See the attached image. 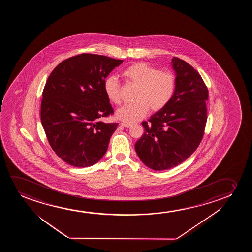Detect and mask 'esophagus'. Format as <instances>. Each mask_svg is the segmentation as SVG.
Wrapping results in <instances>:
<instances>
[{
	"instance_id": "34e87169",
	"label": "esophagus",
	"mask_w": 252,
	"mask_h": 252,
	"mask_svg": "<svg viewBox=\"0 0 252 252\" xmlns=\"http://www.w3.org/2000/svg\"><path fill=\"white\" fill-rule=\"evenodd\" d=\"M121 126H124V127L126 128H129L131 126V124H127V123H125V122H121Z\"/></svg>"
}]
</instances>
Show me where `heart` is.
I'll return each mask as SVG.
<instances>
[{
	"label": "heart",
	"instance_id": "1",
	"mask_svg": "<svg viewBox=\"0 0 252 252\" xmlns=\"http://www.w3.org/2000/svg\"><path fill=\"white\" fill-rule=\"evenodd\" d=\"M128 83L138 86L135 94L136 102L121 107L116 117L125 123L131 124L140 121L152 111L162 110L172 100L176 92V77L169 70H160L147 63H132L123 71ZM104 92L108 100L115 105L121 103V85L114 76L104 81Z\"/></svg>",
	"mask_w": 252,
	"mask_h": 252
}]
</instances>
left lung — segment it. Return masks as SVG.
Segmentation results:
<instances>
[{
  "instance_id": "obj_1",
  "label": "left lung",
  "mask_w": 252,
  "mask_h": 252,
  "mask_svg": "<svg viewBox=\"0 0 252 252\" xmlns=\"http://www.w3.org/2000/svg\"><path fill=\"white\" fill-rule=\"evenodd\" d=\"M176 92L167 106L142 125L144 134L135 144L138 158L150 169L166 170L193 154L203 138L208 90L200 74L182 59L171 60Z\"/></svg>"
}]
</instances>
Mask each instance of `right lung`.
<instances>
[{
    "instance_id": "add662e5",
    "label": "right lung",
    "mask_w": 252,
    "mask_h": 252,
    "mask_svg": "<svg viewBox=\"0 0 252 252\" xmlns=\"http://www.w3.org/2000/svg\"><path fill=\"white\" fill-rule=\"evenodd\" d=\"M123 60L83 53L66 59L45 83L41 123L56 154L70 165L90 167L108 148L118 123H105L114 114L104 81Z\"/></svg>"
}]
</instances>
